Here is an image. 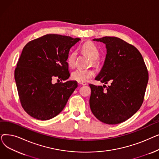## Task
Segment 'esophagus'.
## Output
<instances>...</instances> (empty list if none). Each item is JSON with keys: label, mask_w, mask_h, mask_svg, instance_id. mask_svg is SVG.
<instances>
[{"label": "esophagus", "mask_w": 159, "mask_h": 159, "mask_svg": "<svg viewBox=\"0 0 159 159\" xmlns=\"http://www.w3.org/2000/svg\"><path fill=\"white\" fill-rule=\"evenodd\" d=\"M79 84L85 86V85H86V84H87V83H86V82H79Z\"/></svg>", "instance_id": "esophagus-1"}]
</instances>
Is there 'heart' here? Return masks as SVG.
Masks as SVG:
<instances>
[{
  "label": "heart",
  "mask_w": 159,
  "mask_h": 159,
  "mask_svg": "<svg viewBox=\"0 0 159 159\" xmlns=\"http://www.w3.org/2000/svg\"><path fill=\"white\" fill-rule=\"evenodd\" d=\"M81 49L91 58V64L95 67H98L101 64L98 58L100 55V51L98 47L91 41H88L83 44ZM77 53L76 52H71L66 58L67 64L70 68H73L76 63ZM95 75L94 71L91 69H81L79 68L71 73V79L78 82H85L88 79L92 78Z\"/></svg>",
  "instance_id": "b5f03b06"
}]
</instances>
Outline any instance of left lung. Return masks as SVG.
<instances>
[{"label": "left lung", "mask_w": 159, "mask_h": 159, "mask_svg": "<svg viewBox=\"0 0 159 159\" xmlns=\"http://www.w3.org/2000/svg\"><path fill=\"white\" fill-rule=\"evenodd\" d=\"M93 40L102 42L107 49L104 64L95 80L105 84L110 81L111 84H89L91 110L104 123L120 124L143 103L149 79L147 67L139 50L120 38L104 37Z\"/></svg>", "instance_id": "8db88e82"}]
</instances>
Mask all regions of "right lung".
Masks as SVG:
<instances>
[{
	"mask_svg": "<svg viewBox=\"0 0 159 159\" xmlns=\"http://www.w3.org/2000/svg\"><path fill=\"white\" fill-rule=\"evenodd\" d=\"M80 40L48 34L24 47L15 70V79L21 106L32 117L41 120L55 117L77 88V81H63L70 75L66 62L70 49ZM55 77L61 82L52 84Z\"/></svg>",
	"mask_w": 159,
	"mask_h": 159,
	"instance_id": "right-lung-1",
	"label": "right lung"
}]
</instances>
